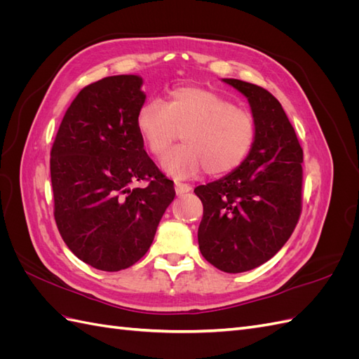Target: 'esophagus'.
<instances>
[{
	"label": "esophagus",
	"instance_id": "esophagus-1",
	"mask_svg": "<svg viewBox=\"0 0 359 359\" xmlns=\"http://www.w3.org/2000/svg\"><path fill=\"white\" fill-rule=\"evenodd\" d=\"M191 190V187L189 184H184V182H175V191L177 194H184V193H189Z\"/></svg>",
	"mask_w": 359,
	"mask_h": 359
}]
</instances>
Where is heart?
<instances>
[{
  "label": "heart",
  "instance_id": "obj_1",
  "mask_svg": "<svg viewBox=\"0 0 359 359\" xmlns=\"http://www.w3.org/2000/svg\"><path fill=\"white\" fill-rule=\"evenodd\" d=\"M136 128L153 156L160 157L180 137L184 145L163 157L173 178L231 173L247 158L256 139L253 115L222 94L202 86H180L168 102L149 99L136 114Z\"/></svg>",
  "mask_w": 359,
  "mask_h": 359
}]
</instances>
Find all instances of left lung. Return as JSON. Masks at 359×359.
Returning <instances> with one entry per match:
<instances>
[{
	"label": "left lung",
	"mask_w": 359,
	"mask_h": 359,
	"mask_svg": "<svg viewBox=\"0 0 359 359\" xmlns=\"http://www.w3.org/2000/svg\"><path fill=\"white\" fill-rule=\"evenodd\" d=\"M223 82L247 97L256 139L241 166L194 193L203 203L202 256L236 274L265 264L295 229L302 208V148L273 94L240 79Z\"/></svg>",
	"instance_id": "left-lung-1"
}]
</instances>
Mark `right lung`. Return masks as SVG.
Instances as JSON below:
<instances>
[{
    "mask_svg": "<svg viewBox=\"0 0 359 359\" xmlns=\"http://www.w3.org/2000/svg\"><path fill=\"white\" fill-rule=\"evenodd\" d=\"M142 78L118 74L90 83L69 106L50 149L53 215L64 243L82 262L121 271L153 244L175 198L144 149L136 114ZM147 180L144 189H132Z\"/></svg>",
    "mask_w": 359,
    "mask_h": 359,
    "instance_id": "add662e5",
    "label": "right lung"
}]
</instances>
